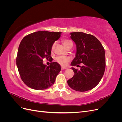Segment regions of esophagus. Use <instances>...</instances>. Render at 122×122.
I'll use <instances>...</instances> for the list:
<instances>
[{
    "label": "esophagus",
    "mask_w": 122,
    "mask_h": 122,
    "mask_svg": "<svg viewBox=\"0 0 122 122\" xmlns=\"http://www.w3.org/2000/svg\"><path fill=\"white\" fill-rule=\"evenodd\" d=\"M67 69V68H66V67H61V70H65V69Z\"/></svg>",
    "instance_id": "esophagus-1"
}]
</instances>
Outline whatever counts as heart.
<instances>
[{"label": "heart", "instance_id": "obj_1", "mask_svg": "<svg viewBox=\"0 0 122 122\" xmlns=\"http://www.w3.org/2000/svg\"><path fill=\"white\" fill-rule=\"evenodd\" d=\"M62 43H63L64 45L67 48H69L70 47L73 46V43L71 40L68 39H64L62 40ZM55 47V43L53 44L52 46V49H53ZM55 60L60 64L62 66H67L68 62L70 61V58L68 56H57L55 58Z\"/></svg>", "mask_w": 122, "mask_h": 122}]
</instances>
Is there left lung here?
Wrapping results in <instances>:
<instances>
[{
  "instance_id": "left-lung-1",
  "label": "left lung",
  "mask_w": 122,
  "mask_h": 122,
  "mask_svg": "<svg viewBox=\"0 0 122 122\" xmlns=\"http://www.w3.org/2000/svg\"><path fill=\"white\" fill-rule=\"evenodd\" d=\"M70 38L76 46L75 57L72 66L82 63L80 70L71 68L74 72L72 78L67 81L69 86L78 92L93 89L100 81L105 69V50L95 36L82 32L70 33Z\"/></svg>"
}]
</instances>
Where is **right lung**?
<instances>
[{
    "mask_svg": "<svg viewBox=\"0 0 122 122\" xmlns=\"http://www.w3.org/2000/svg\"><path fill=\"white\" fill-rule=\"evenodd\" d=\"M61 32L39 31L22 40L18 48L16 64L23 82L32 89H47L54 84L60 72L56 62L49 66L43 64V59L51 58L52 46L61 37Z\"/></svg>",
    "mask_w": 122,
    "mask_h": 122,
    "instance_id": "obj_1",
    "label": "right lung"
}]
</instances>
